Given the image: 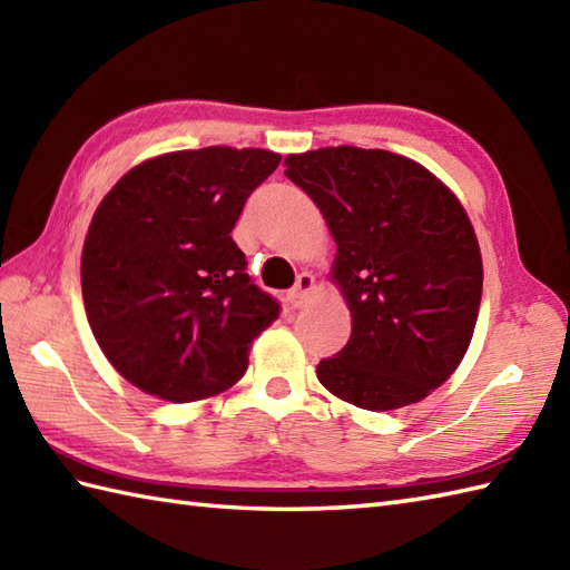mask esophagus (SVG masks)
Returning <instances> with one entry per match:
<instances>
[{"label":"esophagus","instance_id":"obj_1","mask_svg":"<svg viewBox=\"0 0 570 570\" xmlns=\"http://www.w3.org/2000/svg\"><path fill=\"white\" fill-rule=\"evenodd\" d=\"M313 288H316V278H313V274H308V272H301V274L296 276L294 288H292V292H288V296H286L288 304H292L294 308L306 306L311 294H313Z\"/></svg>","mask_w":570,"mask_h":570}]
</instances>
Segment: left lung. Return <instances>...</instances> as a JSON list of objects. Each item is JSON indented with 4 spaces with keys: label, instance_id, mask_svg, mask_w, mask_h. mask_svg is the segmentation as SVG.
<instances>
[{
    "label": "left lung",
    "instance_id": "1",
    "mask_svg": "<svg viewBox=\"0 0 570 570\" xmlns=\"http://www.w3.org/2000/svg\"><path fill=\"white\" fill-rule=\"evenodd\" d=\"M337 245L331 278L353 333L318 362L325 390L370 411L421 402L463 360L482 296L480 245L463 205L421 164L382 149L286 156Z\"/></svg>",
    "mask_w": 570,
    "mask_h": 570
}]
</instances>
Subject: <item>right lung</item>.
<instances>
[{
	"instance_id": "1",
	"label": "right lung",
	"mask_w": 570,
	"mask_h": 570,
	"mask_svg": "<svg viewBox=\"0 0 570 570\" xmlns=\"http://www.w3.org/2000/svg\"><path fill=\"white\" fill-rule=\"evenodd\" d=\"M278 161L233 147L154 156L95 210L80 259L85 313L105 357L141 392L186 404L229 390L278 318L229 235Z\"/></svg>"
}]
</instances>
